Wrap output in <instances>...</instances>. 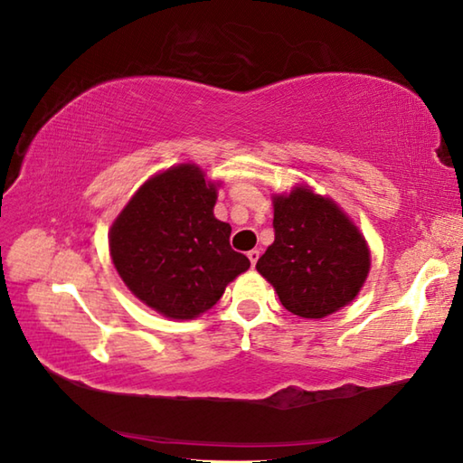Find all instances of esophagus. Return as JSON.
<instances>
[{
  "label": "esophagus",
  "mask_w": 463,
  "mask_h": 463,
  "mask_svg": "<svg viewBox=\"0 0 463 463\" xmlns=\"http://www.w3.org/2000/svg\"><path fill=\"white\" fill-rule=\"evenodd\" d=\"M247 257H249V261H250V268H255V265H257V260H260V250H257V249L249 250Z\"/></svg>",
  "instance_id": "34e87169"
}]
</instances>
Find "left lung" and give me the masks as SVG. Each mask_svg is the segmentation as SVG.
Masks as SVG:
<instances>
[{"label":"left lung","mask_w":463,"mask_h":463,"mask_svg":"<svg viewBox=\"0 0 463 463\" xmlns=\"http://www.w3.org/2000/svg\"><path fill=\"white\" fill-rule=\"evenodd\" d=\"M276 241L257 271L276 288L284 308L302 318H325L359 294L370 273L364 234L331 198L308 185L273 195Z\"/></svg>","instance_id":"obj_1"}]
</instances>
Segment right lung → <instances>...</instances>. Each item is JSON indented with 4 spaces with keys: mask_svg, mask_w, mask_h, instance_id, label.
<instances>
[{
    "mask_svg": "<svg viewBox=\"0 0 463 463\" xmlns=\"http://www.w3.org/2000/svg\"><path fill=\"white\" fill-rule=\"evenodd\" d=\"M216 184L182 163L138 187L109 229V255L124 284L167 318L200 317L249 269L231 249V224L214 216Z\"/></svg>",
    "mask_w": 463,
    "mask_h": 463,
    "instance_id": "add662e5",
    "label": "right lung"
}]
</instances>
